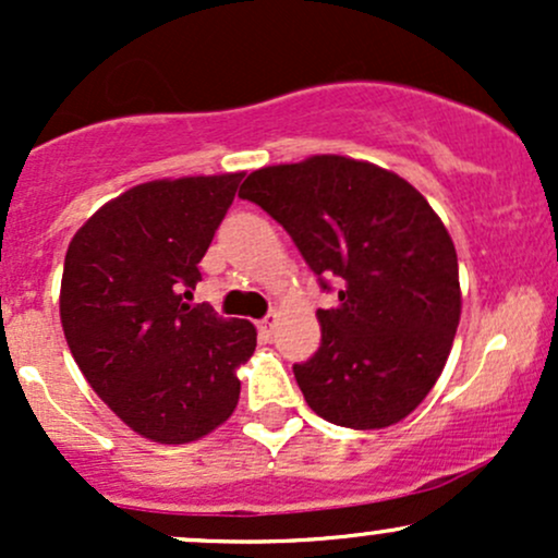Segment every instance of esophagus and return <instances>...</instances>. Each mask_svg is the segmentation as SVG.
<instances>
[{
	"label": "esophagus",
	"mask_w": 558,
	"mask_h": 558,
	"mask_svg": "<svg viewBox=\"0 0 558 558\" xmlns=\"http://www.w3.org/2000/svg\"><path fill=\"white\" fill-rule=\"evenodd\" d=\"M275 323H278V315H275V312H270V315L259 319L257 328H259V332H265V336H270L272 328H275Z\"/></svg>",
	"instance_id": "esophagus-1"
}]
</instances>
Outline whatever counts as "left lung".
<instances>
[{
  "instance_id": "8db88e82",
  "label": "left lung",
  "mask_w": 558,
  "mask_h": 558,
  "mask_svg": "<svg viewBox=\"0 0 558 558\" xmlns=\"http://www.w3.org/2000/svg\"><path fill=\"white\" fill-rule=\"evenodd\" d=\"M241 198L286 228L323 291L319 349L293 364L323 420L377 430L430 393L462 315L451 235L427 198L396 172L319 155L246 178Z\"/></svg>"
}]
</instances>
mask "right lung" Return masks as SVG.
<instances>
[{
  "label": "right lung",
  "mask_w": 558,
  "mask_h": 558,
  "mask_svg": "<svg viewBox=\"0 0 558 558\" xmlns=\"http://www.w3.org/2000/svg\"><path fill=\"white\" fill-rule=\"evenodd\" d=\"M241 178L141 183L68 246L60 317L73 360L96 396L157 444H191L222 425L241 396L235 369L257 349L252 323L189 304Z\"/></svg>",
  "instance_id": "1"
}]
</instances>
